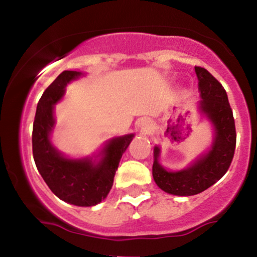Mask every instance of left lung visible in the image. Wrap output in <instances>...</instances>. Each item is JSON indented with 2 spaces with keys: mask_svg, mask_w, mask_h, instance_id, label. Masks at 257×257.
Wrapping results in <instances>:
<instances>
[{
  "mask_svg": "<svg viewBox=\"0 0 257 257\" xmlns=\"http://www.w3.org/2000/svg\"><path fill=\"white\" fill-rule=\"evenodd\" d=\"M194 71L202 98L199 108L213 123L215 137L209 152L180 172L164 169L158 163L159 147H155L153 179L161 190L175 196L198 194L219 181L231 166L237 141L234 118L225 88L204 67L196 66Z\"/></svg>",
  "mask_w": 257,
  "mask_h": 257,
  "instance_id": "8db88e82",
  "label": "left lung"
}]
</instances>
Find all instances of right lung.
I'll return each instance as SVG.
<instances>
[{
  "instance_id": "obj_1",
  "label": "right lung",
  "mask_w": 257,
  "mask_h": 257,
  "mask_svg": "<svg viewBox=\"0 0 257 257\" xmlns=\"http://www.w3.org/2000/svg\"><path fill=\"white\" fill-rule=\"evenodd\" d=\"M82 75L77 71H63L44 90L34 120L32 153L41 176L58 198L73 205L93 206L110 192L120 157L134 134L108 141L99 162L91 158H66L52 145L49 135L55 124L54 105L63 98L67 83Z\"/></svg>"
}]
</instances>
